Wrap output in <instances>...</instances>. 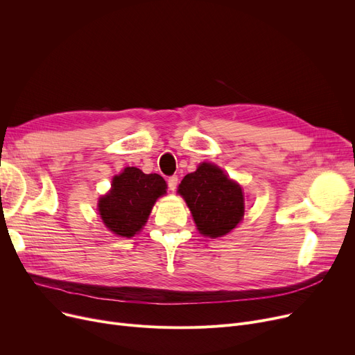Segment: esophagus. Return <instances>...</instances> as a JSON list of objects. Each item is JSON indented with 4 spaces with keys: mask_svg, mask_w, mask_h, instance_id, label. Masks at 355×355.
Masks as SVG:
<instances>
[{
    "mask_svg": "<svg viewBox=\"0 0 355 355\" xmlns=\"http://www.w3.org/2000/svg\"><path fill=\"white\" fill-rule=\"evenodd\" d=\"M178 185V177L177 175H171L170 178H168V187H170L171 191H174L177 189Z\"/></svg>",
    "mask_w": 355,
    "mask_h": 355,
    "instance_id": "1",
    "label": "esophagus"
}]
</instances>
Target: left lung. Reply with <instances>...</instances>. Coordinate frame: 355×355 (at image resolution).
Here are the masks:
<instances>
[{
	"mask_svg": "<svg viewBox=\"0 0 355 355\" xmlns=\"http://www.w3.org/2000/svg\"><path fill=\"white\" fill-rule=\"evenodd\" d=\"M178 193L187 202L197 229L204 236H225L243 217L245 197L241 187L217 165L200 164L197 171L182 178Z\"/></svg>",
	"mask_w": 355,
	"mask_h": 355,
	"instance_id": "obj_1",
	"label": "left lung"
}]
</instances>
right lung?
<instances>
[{"mask_svg":"<svg viewBox=\"0 0 355 355\" xmlns=\"http://www.w3.org/2000/svg\"><path fill=\"white\" fill-rule=\"evenodd\" d=\"M165 189L161 175L144 174L135 166H126L112 180L109 194L99 200V214L105 226L116 236L132 237L142 229Z\"/></svg>","mask_w":355,"mask_h":355,"instance_id":"add662e5","label":"right lung"}]
</instances>
